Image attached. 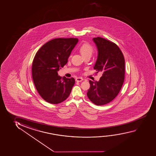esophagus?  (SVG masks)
<instances>
[{"mask_svg": "<svg viewBox=\"0 0 156 156\" xmlns=\"http://www.w3.org/2000/svg\"><path fill=\"white\" fill-rule=\"evenodd\" d=\"M75 80H76V82H82V81H83V79L82 77H77Z\"/></svg>", "mask_w": 156, "mask_h": 156, "instance_id": "esophagus-1", "label": "esophagus"}]
</instances>
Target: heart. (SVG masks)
I'll return each instance as SVG.
<instances>
[{
	"mask_svg": "<svg viewBox=\"0 0 156 156\" xmlns=\"http://www.w3.org/2000/svg\"><path fill=\"white\" fill-rule=\"evenodd\" d=\"M93 51V47L87 43H84L82 44L80 48V52L83 57L85 56H91Z\"/></svg>",
	"mask_w": 156,
	"mask_h": 156,
	"instance_id": "1",
	"label": "heart"
}]
</instances>
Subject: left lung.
<instances>
[{"label": "left lung", "mask_w": 156, "mask_h": 156, "mask_svg": "<svg viewBox=\"0 0 156 156\" xmlns=\"http://www.w3.org/2000/svg\"><path fill=\"white\" fill-rule=\"evenodd\" d=\"M97 47L98 56L94 66L96 74H102L99 81H89L87 96L98 106L106 105L116 97L125 78V59L119 46L101 37L93 39Z\"/></svg>", "instance_id": "8db88e82"}]
</instances>
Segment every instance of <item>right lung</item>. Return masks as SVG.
Segmentation results:
<instances>
[{
  "label": "right lung",
  "instance_id": "add662e5",
  "mask_svg": "<svg viewBox=\"0 0 156 156\" xmlns=\"http://www.w3.org/2000/svg\"><path fill=\"white\" fill-rule=\"evenodd\" d=\"M77 38H56L44 44L34 58L32 74L34 84L40 96L50 104H58L69 97L75 79L62 78L60 69L66 64Z\"/></svg>",
  "mask_w": 156,
  "mask_h": 156
}]
</instances>
